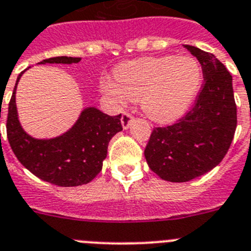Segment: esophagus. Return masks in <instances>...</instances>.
<instances>
[{
	"instance_id": "1",
	"label": "esophagus",
	"mask_w": 251,
	"mask_h": 251,
	"mask_svg": "<svg viewBox=\"0 0 251 251\" xmlns=\"http://www.w3.org/2000/svg\"><path fill=\"white\" fill-rule=\"evenodd\" d=\"M132 120H134V117L131 116L130 114H127V112H124L123 116H121V125H123L124 130L128 128V126H130L131 121Z\"/></svg>"
}]
</instances>
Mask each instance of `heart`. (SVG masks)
Returning <instances> with one entry per match:
<instances>
[{
	"mask_svg": "<svg viewBox=\"0 0 251 251\" xmlns=\"http://www.w3.org/2000/svg\"><path fill=\"white\" fill-rule=\"evenodd\" d=\"M116 83L107 81L105 91L116 103L139 101L142 112L159 124L179 120L187 111L202 80L201 66L189 56L142 57L119 65Z\"/></svg>",
	"mask_w": 251,
	"mask_h": 251,
	"instance_id": "obj_1",
	"label": "heart"
}]
</instances>
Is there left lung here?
Masks as SVG:
<instances>
[{
	"mask_svg": "<svg viewBox=\"0 0 251 251\" xmlns=\"http://www.w3.org/2000/svg\"><path fill=\"white\" fill-rule=\"evenodd\" d=\"M204 87L195 106L177 124L153 128L145 149L149 168L162 180L186 182L213 170L229 150L236 128L232 77L213 53L190 45Z\"/></svg>",
	"mask_w": 251,
	"mask_h": 251,
	"instance_id": "1",
	"label": "left lung"
}]
</instances>
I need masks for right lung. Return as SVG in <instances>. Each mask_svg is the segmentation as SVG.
Listing matches in <instances>:
<instances>
[{"instance_id": "obj_1", "label": "right lung", "mask_w": 251, "mask_h": 251, "mask_svg": "<svg viewBox=\"0 0 251 251\" xmlns=\"http://www.w3.org/2000/svg\"><path fill=\"white\" fill-rule=\"evenodd\" d=\"M80 60V57L58 56L41 61L38 65H70L77 64ZM25 71L17 77L8 103L6 128L13 153L27 170L50 184L65 187L87 184L102 169L110 140L123 130L121 115L109 116L98 107L89 106L64 134L50 139L31 136L21 126L16 105V90Z\"/></svg>"}]
</instances>
